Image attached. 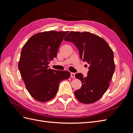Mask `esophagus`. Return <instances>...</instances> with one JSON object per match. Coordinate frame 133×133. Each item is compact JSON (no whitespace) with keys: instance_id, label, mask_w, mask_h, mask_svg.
Segmentation results:
<instances>
[{"instance_id":"34e87169","label":"esophagus","mask_w":133,"mask_h":133,"mask_svg":"<svg viewBox=\"0 0 133 133\" xmlns=\"http://www.w3.org/2000/svg\"><path fill=\"white\" fill-rule=\"evenodd\" d=\"M70 77L71 78H75V73H71V75H70Z\"/></svg>"}]
</instances>
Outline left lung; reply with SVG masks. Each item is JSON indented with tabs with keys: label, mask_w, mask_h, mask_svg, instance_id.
Returning <instances> with one entry per match:
<instances>
[{
	"label": "left lung",
	"mask_w": 133,
	"mask_h": 133,
	"mask_svg": "<svg viewBox=\"0 0 133 133\" xmlns=\"http://www.w3.org/2000/svg\"><path fill=\"white\" fill-rule=\"evenodd\" d=\"M64 41L73 43L80 58L90 64L85 77L82 73L75 75L82 83L81 88L74 92L75 97L84 104L94 103L110 86L115 68L113 51L105 40L88 31H70Z\"/></svg>",
	"instance_id": "obj_1"
}]
</instances>
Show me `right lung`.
Instances as JSON below:
<instances>
[{
	"label": "right lung",
	"instance_id": "obj_1",
	"mask_svg": "<svg viewBox=\"0 0 133 133\" xmlns=\"http://www.w3.org/2000/svg\"><path fill=\"white\" fill-rule=\"evenodd\" d=\"M68 33L51 30L37 33L22 48L18 68L26 89L38 102L54 98L60 82L70 78L69 71L50 69L48 66L57 57L60 44Z\"/></svg>",
	"mask_w": 133,
	"mask_h": 133
}]
</instances>
